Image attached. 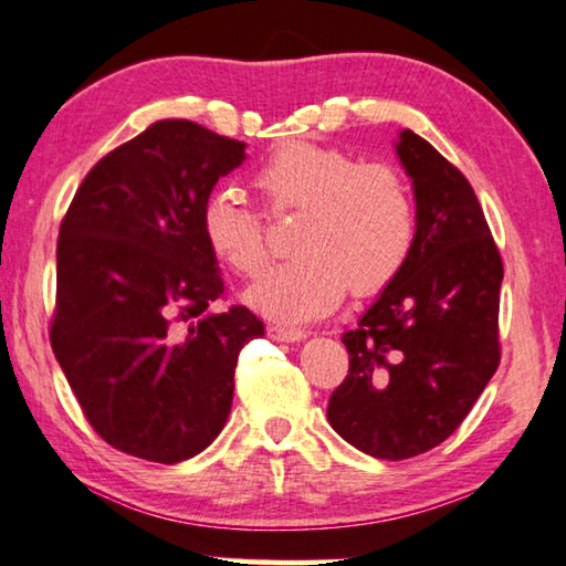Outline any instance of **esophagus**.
Wrapping results in <instances>:
<instances>
[{
    "label": "esophagus",
    "mask_w": 566,
    "mask_h": 566,
    "mask_svg": "<svg viewBox=\"0 0 566 566\" xmlns=\"http://www.w3.org/2000/svg\"><path fill=\"white\" fill-rule=\"evenodd\" d=\"M265 333H269V337L275 339V343H301V339H305V329L287 327L281 323H271L265 327Z\"/></svg>",
    "instance_id": "esophagus-1"
}]
</instances>
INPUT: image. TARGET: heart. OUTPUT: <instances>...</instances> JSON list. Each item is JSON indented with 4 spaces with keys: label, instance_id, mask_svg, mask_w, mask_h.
Returning a JSON list of instances; mask_svg holds the SVG:
<instances>
[{
    "label": "heart",
    "instance_id": "obj_1",
    "mask_svg": "<svg viewBox=\"0 0 566 566\" xmlns=\"http://www.w3.org/2000/svg\"><path fill=\"white\" fill-rule=\"evenodd\" d=\"M251 182L271 211H301L293 259L247 291L255 313L307 323L335 311L347 285L355 295H371L407 263L416 217L409 187L394 167L357 163L337 147L291 143L265 157ZM199 231L211 255L241 279L265 269L261 217L233 189L205 199Z\"/></svg>",
    "mask_w": 566,
    "mask_h": 566
}]
</instances>
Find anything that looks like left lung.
Here are the masks:
<instances>
[{"instance_id": "1", "label": "left lung", "mask_w": 566, "mask_h": 566, "mask_svg": "<svg viewBox=\"0 0 566 566\" xmlns=\"http://www.w3.org/2000/svg\"><path fill=\"white\" fill-rule=\"evenodd\" d=\"M394 150L413 189V247L343 335L349 371L327 421L361 453L403 461L449 439L495 375L503 261L449 159L411 130Z\"/></svg>"}]
</instances>
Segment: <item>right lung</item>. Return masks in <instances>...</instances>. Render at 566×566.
I'll list each match as a JSON object with an SVG mask.
<instances>
[{
  "instance_id": "right-lung-1",
  "label": "right lung",
  "mask_w": 566,
  "mask_h": 566,
  "mask_svg": "<svg viewBox=\"0 0 566 566\" xmlns=\"http://www.w3.org/2000/svg\"><path fill=\"white\" fill-rule=\"evenodd\" d=\"M247 143L157 120L105 155L61 221L51 347L103 441L179 463L221 433L249 307L214 311L219 263L199 231L205 199Z\"/></svg>"
}]
</instances>
